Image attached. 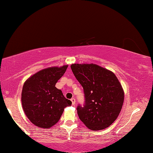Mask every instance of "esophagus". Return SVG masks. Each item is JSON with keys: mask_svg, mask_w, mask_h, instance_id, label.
<instances>
[{"mask_svg": "<svg viewBox=\"0 0 153 153\" xmlns=\"http://www.w3.org/2000/svg\"><path fill=\"white\" fill-rule=\"evenodd\" d=\"M71 102H72V105H74L75 104H76V99H75L74 98H72L71 99Z\"/></svg>", "mask_w": 153, "mask_h": 153, "instance_id": "1", "label": "esophagus"}]
</instances>
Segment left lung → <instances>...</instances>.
<instances>
[{"label":"left lung","instance_id":"left-lung-1","mask_svg":"<svg viewBox=\"0 0 153 153\" xmlns=\"http://www.w3.org/2000/svg\"><path fill=\"white\" fill-rule=\"evenodd\" d=\"M71 70L82 85L84 103L77 107L79 120L87 128L100 130L117 118L122 108L124 92L113 72L95 64H72Z\"/></svg>","mask_w":153,"mask_h":153}]
</instances>
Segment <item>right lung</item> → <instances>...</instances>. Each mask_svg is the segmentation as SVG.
Segmentation results:
<instances>
[{"instance_id":"right-lung-1","label":"right lung","mask_w":153,"mask_h":153,"mask_svg":"<svg viewBox=\"0 0 153 153\" xmlns=\"http://www.w3.org/2000/svg\"><path fill=\"white\" fill-rule=\"evenodd\" d=\"M68 65L42 69L26 80L23 86L22 102L25 114L33 124L50 128L58 122L64 108L71 105L56 83Z\"/></svg>"}]
</instances>
